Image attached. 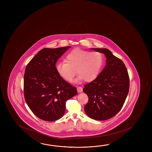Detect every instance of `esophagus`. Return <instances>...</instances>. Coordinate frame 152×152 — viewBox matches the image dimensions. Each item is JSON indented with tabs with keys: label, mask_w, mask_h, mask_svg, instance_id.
<instances>
[{
	"label": "esophagus",
	"mask_w": 152,
	"mask_h": 152,
	"mask_svg": "<svg viewBox=\"0 0 152 152\" xmlns=\"http://www.w3.org/2000/svg\"><path fill=\"white\" fill-rule=\"evenodd\" d=\"M77 91H78V93H80V92H83V88L82 87H80V86L77 87Z\"/></svg>",
	"instance_id": "obj_1"
}]
</instances>
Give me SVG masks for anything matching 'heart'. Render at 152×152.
<instances>
[{
  "label": "heart",
  "instance_id": "1",
  "mask_svg": "<svg viewBox=\"0 0 152 152\" xmlns=\"http://www.w3.org/2000/svg\"><path fill=\"white\" fill-rule=\"evenodd\" d=\"M65 60L56 65V70L61 77L71 82L76 71L79 75L78 80L91 82L99 74L103 58L100 52L75 49L66 56Z\"/></svg>",
  "mask_w": 152,
  "mask_h": 152
}]
</instances>
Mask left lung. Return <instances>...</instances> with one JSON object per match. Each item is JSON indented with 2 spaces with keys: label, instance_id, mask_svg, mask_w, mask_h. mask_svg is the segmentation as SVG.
<instances>
[{
  "label": "left lung",
  "instance_id": "left-lung-1",
  "mask_svg": "<svg viewBox=\"0 0 152 152\" xmlns=\"http://www.w3.org/2000/svg\"><path fill=\"white\" fill-rule=\"evenodd\" d=\"M104 53L106 66L94 80L84 85L88 97L85 112L92 119H109L121 109L129 90V77L124 63L107 49L91 48Z\"/></svg>",
  "mask_w": 152,
  "mask_h": 152
}]
</instances>
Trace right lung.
Returning a JSON list of instances; mask_svg holds the SVG:
<instances>
[{
    "label": "right lung",
    "mask_w": 152,
    "mask_h": 152,
    "mask_svg": "<svg viewBox=\"0 0 152 152\" xmlns=\"http://www.w3.org/2000/svg\"><path fill=\"white\" fill-rule=\"evenodd\" d=\"M71 47L45 48L28 62L24 76V95L30 110L40 119L54 121L64 115L67 100L77 94L76 87L56 69L58 59Z\"/></svg>",
    "instance_id": "1"
}]
</instances>
